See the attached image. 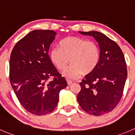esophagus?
I'll return each instance as SVG.
<instances>
[{
	"label": "esophagus",
	"instance_id": "34e87169",
	"mask_svg": "<svg viewBox=\"0 0 135 135\" xmlns=\"http://www.w3.org/2000/svg\"><path fill=\"white\" fill-rule=\"evenodd\" d=\"M67 82H68V85H71L73 83V81L71 80H68L67 81Z\"/></svg>",
	"mask_w": 135,
	"mask_h": 135
}]
</instances>
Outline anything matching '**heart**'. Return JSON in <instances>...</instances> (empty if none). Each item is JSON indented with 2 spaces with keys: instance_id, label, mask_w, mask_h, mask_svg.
Listing matches in <instances>:
<instances>
[{
  "instance_id": "1",
  "label": "heart",
  "mask_w": 135,
  "mask_h": 135,
  "mask_svg": "<svg viewBox=\"0 0 135 135\" xmlns=\"http://www.w3.org/2000/svg\"><path fill=\"white\" fill-rule=\"evenodd\" d=\"M58 47L51 49L49 59L61 71L67 68L70 60L72 65L64 74L69 79H77L81 74H90L98 65L100 50L93 41H86L78 36H68L60 41Z\"/></svg>"
}]
</instances>
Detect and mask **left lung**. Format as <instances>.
<instances>
[{"mask_svg": "<svg viewBox=\"0 0 135 135\" xmlns=\"http://www.w3.org/2000/svg\"><path fill=\"white\" fill-rule=\"evenodd\" d=\"M96 40L100 47V59L95 69L80 83L78 101L83 111L102 115L116 107L123 95L127 77V64L119 45L97 31L79 32Z\"/></svg>", "mask_w": 135, "mask_h": 135, "instance_id": "8db88e82", "label": "left lung"}]
</instances>
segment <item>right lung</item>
Here are the masks:
<instances>
[{"label": "right lung", "mask_w": 135, "mask_h": 135, "mask_svg": "<svg viewBox=\"0 0 135 135\" xmlns=\"http://www.w3.org/2000/svg\"><path fill=\"white\" fill-rule=\"evenodd\" d=\"M56 34L53 30H33L20 40L11 52V85L22 107L33 115L53 111L60 90L68 85L49 59L48 50Z\"/></svg>", "instance_id": "1"}]
</instances>
